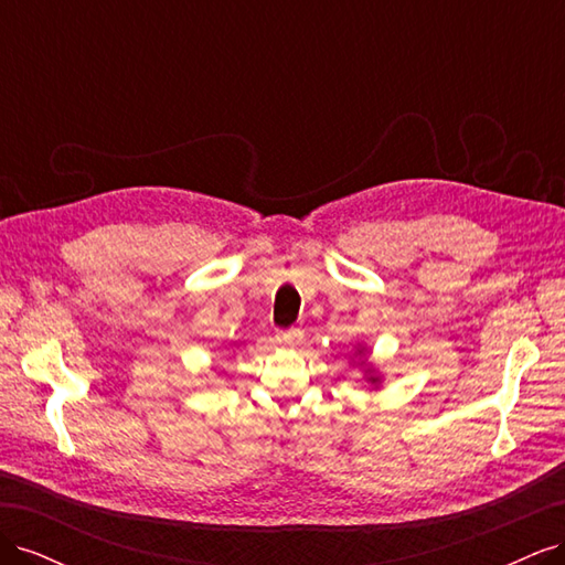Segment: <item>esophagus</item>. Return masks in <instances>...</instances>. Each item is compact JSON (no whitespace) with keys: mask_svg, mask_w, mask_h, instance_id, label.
Wrapping results in <instances>:
<instances>
[{"mask_svg":"<svg viewBox=\"0 0 565 565\" xmlns=\"http://www.w3.org/2000/svg\"><path fill=\"white\" fill-rule=\"evenodd\" d=\"M276 337H278V341H280L282 347H289V349H292V347L301 344L303 332H301L299 328H292V330H280Z\"/></svg>","mask_w":565,"mask_h":565,"instance_id":"esophagus-1","label":"esophagus"}]
</instances>
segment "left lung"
Returning a JSON list of instances; mask_svg holds the SVG:
<instances>
[{
  "label": "left lung",
  "instance_id": "8db88e82",
  "mask_svg": "<svg viewBox=\"0 0 565 565\" xmlns=\"http://www.w3.org/2000/svg\"><path fill=\"white\" fill-rule=\"evenodd\" d=\"M365 351H367V349H365L363 344H358V349H355L353 355H363ZM361 365H363V370H365V382L372 384V386H380V384H382V377L377 374V370H374V367L367 363V358H365V361H361Z\"/></svg>",
  "mask_w": 565,
  "mask_h": 565
}]
</instances>
